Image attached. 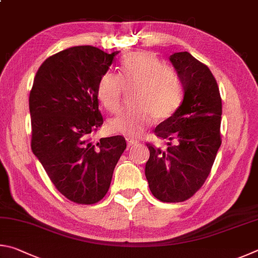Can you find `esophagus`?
Listing matches in <instances>:
<instances>
[{"mask_svg":"<svg viewBox=\"0 0 258 258\" xmlns=\"http://www.w3.org/2000/svg\"><path fill=\"white\" fill-rule=\"evenodd\" d=\"M128 148H132V147H134V146H136L137 145V141H133V139H128Z\"/></svg>","mask_w":258,"mask_h":258,"instance_id":"1","label":"esophagus"}]
</instances>
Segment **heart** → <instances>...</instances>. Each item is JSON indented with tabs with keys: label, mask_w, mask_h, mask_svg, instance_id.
Segmentation results:
<instances>
[{
	"label": "heart",
	"mask_w": 258,
	"mask_h": 258,
	"mask_svg": "<svg viewBox=\"0 0 258 258\" xmlns=\"http://www.w3.org/2000/svg\"><path fill=\"white\" fill-rule=\"evenodd\" d=\"M124 90L130 105L108 122L111 132L126 137L142 135L151 123L169 120L181 103V84L172 68L164 67L152 52L129 54L121 62L120 74L108 71L97 84V98L107 112L120 106Z\"/></svg>",
	"instance_id": "1"
}]
</instances>
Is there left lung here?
Returning <instances> with one entry per match:
<instances>
[{
	"instance_id": "8db88e82",
	"label": "left lung",
	"mask_w": 258,
	"mask_h": 258,
	"mask_svg": "<svg viewBox=\"0 0 258 258\" xmlns=\"http://www.w3.org/2000/svg\"><path fill=\"white\" fill-rule=\"evenodd\" d=\"M183 88V101L169 120L155 128L168 139L165 150L147 143L146 179L154 197L164 203L184 202L209 177L221 146L222 99L209 67L188 52L170 56Z\"/></svg>"
}]
</instances>
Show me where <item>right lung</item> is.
<instances>
[{
    "label": "right lung",
    "instance_id": "right-lung-1",
    "mask_svg": "<svg viewBox=\"0 0 258 258\" xmlns=\"http://www.w3.org/2000/svg\"><path fill=\"white\" fill-rule=\"evenodd\" d=\"M90 45L47 57L29 94L31 150L54 186L68 200L95 204L106 195L124 152L122 136L92 141L103 124L96 94L114 56Z\"/></svg>",
    "mask_w": 258,
    "mask_h": 258
}]
</instances>
